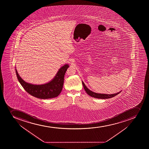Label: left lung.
<instances>
[{
  "label": "left lung",
  "instance_id": "obj_1",
  "mask_svg": "<svg viewBox=\"0 0 149 149\" xmlns=\"http://www.w3.org/2000/svg\"><path fill=\"white\" fill-rule=\"evenodd\" d=\"M82 84H83V86H84V90L86 91V92L87 93V94L89 95L90 96H91L92 97L97 98V99H106L111 98V97H115L119 93H120L121 92V91H120L118 92V93L113 94H106L95 93V92H94L92 91L91 90H89L86 86V85L83 81H82Z\"/></svg>",
  "mask_w": 149,
  "mask_h": 149
}]
</instances>
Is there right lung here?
I'll list each match as a JSON object with an SVG mask.
<instances>
[{
	"label": "right lung",
	"instance_id": "1",
	"mask_svg": "<svg viewBox=\"0 0 149 149\" xmlns=\"http://www.w3.org/2000/svg\"><path fill=\"white\" fill-rule=\"evenodd\" d=\"M68 67V64L64 65L59 69L51 81L39 85L26 82L20 77L16 68L15 71L19 83L29 94L39 99H48L57 97L60 94L63 87L65 73Z\"/></svg>",
	"mask_w": 149,
	"mask_h": 149
}]
</instances>
